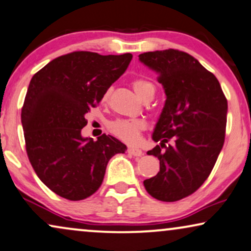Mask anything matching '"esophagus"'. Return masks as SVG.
<instances>
[{"label":"esophagus","instance_id":"1","mask_svg":"<svg viewBox=\"0 0 251 251\" xmlns=\"http://www.w3.org/2000/svg\"><path fill=\"white\" fill-rule=\"evenodd\" d=\"M127 151H128L129 153H131V155L135 156V157H140V156L143 155V152H142L141 149H139V148H133V147H129V148L127 149Z\"/></svg>","mask_w":251,"mask_h":251}]
</instances>
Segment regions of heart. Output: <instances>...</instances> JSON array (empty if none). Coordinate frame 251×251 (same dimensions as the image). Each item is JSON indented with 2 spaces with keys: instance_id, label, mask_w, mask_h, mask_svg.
I'll use <instances>...</instances> for the list:
<instances>
[{
  "instance_id": "heart-1",
  "label": "heart",
  "mask_w": 251,
  "mask_h": 251,
  "mask_svg": "<svg viewBox=\"0 0 251 251\" xmlns=\"http://www.w3.org/2000/svg\"><path fill=\"white\" fill-rule=\"evenodd\" d=\"M132 86L136 94L142 100L153 96L156 91V87L151 81L142 78L133 80ZM110 94H111V89L109 88L103 95V101H106ZM109 128L112 134L119 140L133 145L139 141L140 133L146 128V124L139 119H118L110 124Z\"/></svg>"
}]
</instances>
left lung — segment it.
Here are the masks:
<instances>
[{
	"label": "left lung",
	"mask_w": 251,
	"mask_h": 251,
	"mask_svg": "<svg viewBox=\"0 0 251 251\" xmlns=\"http://www.w3.org/2000/svg\"><path fill=\"white\" fill-rule=\"evenodd\" d=\"M157 72L166 101L148 155L159 172L143 185L152 198L176 202L195 193L211 173L225 141L227 100L218 79L185 51L166 49L139 55Z\"/></svg>",
	"instance_id": "8db88e82"
}]
</instances>
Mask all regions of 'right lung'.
<instances>
[{"label":"right lung","instance_id":"obj_1","mask_svg":"<svg viewBox=\"0 0 251 251\" xmlns=\"http://www.w3.org/2000/svg\"><path fill=\"white\" fill-rule=\"evenodd\" d=\"M132 53L103 56L73 51L52 59L33 75L22 108L26 152L36 176L70 201L93 195L108 162L126 146L111 135L83 139L85 115L126 71Z\"/></svg>","mask_w":251,"mask_h":251}]
</instances>
